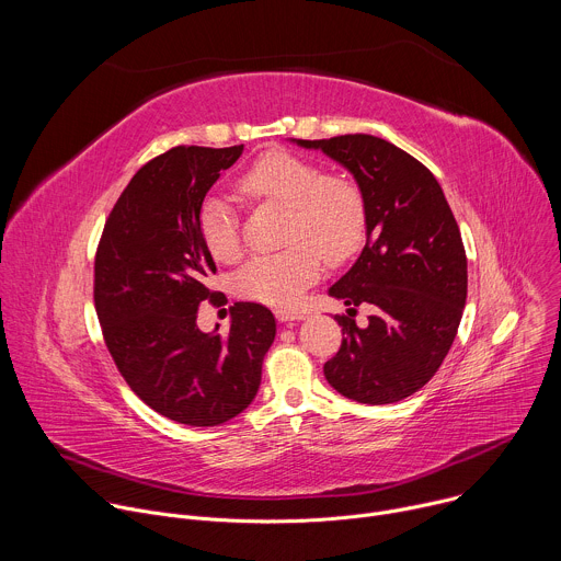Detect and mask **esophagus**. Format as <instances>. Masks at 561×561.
I'll return each instance as SVG.
<instances>
[{"label": "esophagus", "mask_w": 561, "mask_h": 561, "mask_svg": "<svg viewBox=\"0 0 561 561\" xmlns=\"http://www.w3.org/2000/svg\"><path fill=\"white\" fill-rule=\"evenodd\" d=\"M275 314L282 324H293V322H297V319L306 317L301 310H277Z\"/></svg>", "instance_id": "1"}]
</instances>
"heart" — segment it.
<instances>
[{
    "mask_svg": "<svg viewBox=\"0 0 561 561\" xmlns=\"http://www.w3.org/2000/svg\"><path fill=\"white\" fill-rule=\"evenodd\" d=\"M237 186L249 199L288 208L284 244L290 247L253 257L237 275V288L249 299L293 308L319 277L322 255L340 264L364 244L368 215L362 191L346 178L327 175L308 159L282 150L266 152L242 173ZM197 234L217 262H234L242 253L237 213L219 193L202 199Z\"/></svg>",
    "mask_w": 561,
    "mask_h": 561,
    "instance_id": "heart-1",
    "label": "heart"
}]
</instances>
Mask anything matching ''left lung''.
<instances>
[{"label":"left lung","mask_w":561,"mask_h":561,"mask_svg":"<svg viewBox=\"0 0 561 561\" xmlns=\"http://www.w3.org/2000/svg\"><path fill=\"white\" fill-rule=\"evenodd\" d=\"M322 150L357 182L366 202V247L329 295L346 335L324 364L329 383L359 404H394L417 392L442 366L457 335L468 273L459 226L435 175L415 157L373 135L293 139ZM374 308L369 324L356 306Z\"/></svg>","instance_id":"1"}]
</instances>
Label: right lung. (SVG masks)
Listing matches in <instances>:
<instances>
[{
  "label": "right lung",
  "mask_w": 561,
  "mask_h": 561,
  "mask_svg": "<svg viewBox=\"0 0 561 561\" xmlns=\"http://www.w3.org/2000/svg\"><path fill=\"white\" fill-rule=\"evenodd\" d=\"M244 144L175 146L144 164L113 206L95 257V308L130 390L159 415L217 426L249 409L275 340L273 312L230 308L228 333L197 327L217 271L197 234V210Z\"/></svg>",
  "instance_id": "right-lung-1"
}]
</instances>
